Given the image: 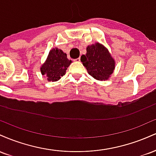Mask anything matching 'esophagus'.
<instances>
[{"instance_id":"esophagus-1","label":"esophagus","mask_w":156,"mask_h":156,"mask_svg":"<svg viewBox=\"0 0 156 156\" xmlns=\"http://www.w3.org/2000/svg\"><path fill=\"white\" fill-rule=\"evenodd\" d=\"M80 58H77L75 59V62H80Z\"/></svg>"}]
</instances>
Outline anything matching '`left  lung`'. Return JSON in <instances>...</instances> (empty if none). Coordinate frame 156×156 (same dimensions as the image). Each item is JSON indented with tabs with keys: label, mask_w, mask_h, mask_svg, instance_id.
<instances>
[{
	"label": "left lung",
	"mask_w": 156,
	"mask_h": 156,
	"mask_svg": "<svg viewBox=\"0 0 156 156\" xmlns=\"http://www.w3.org/2000/svg\"><path fill=\"white\" fill-rule=\"evenodd\" d=\"M80 61L89 74L99 80H108L115 68V61L108 49L98 42L87 48V53L81 55Z\"/></svg>",
	"instance_id": "1"
}]
</instances>
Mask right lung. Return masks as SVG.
Listing matches in <instances>:
<instances>
[{
	"label": "right lung",
	"instance_id": "obj_1",
	"mask_svg": "<svg viewBox=\"0 0 156 156\" xmlns=\"http://www.w3.org/2000/svg\"><path fill=\"white\" fill-rule=\"evenodd\" d=\"M72 61L67 58V54L61 49L53 48L49 52L45 62L40 68L42 75H45L49 81H56L65 74Z\"/></svg>",
	"mask_w": 156,
	"mask_h": 156
}]
</instances>
